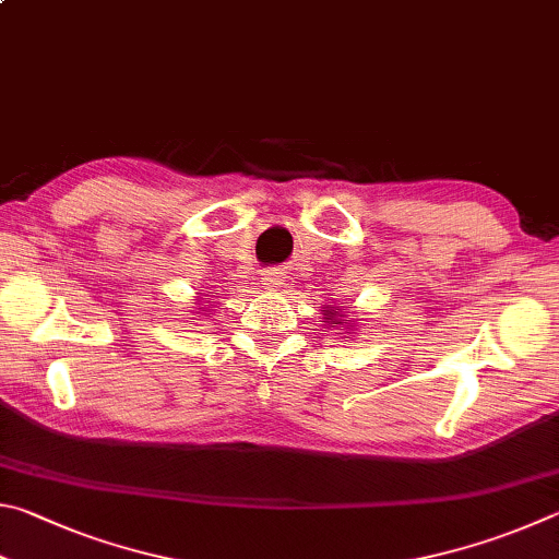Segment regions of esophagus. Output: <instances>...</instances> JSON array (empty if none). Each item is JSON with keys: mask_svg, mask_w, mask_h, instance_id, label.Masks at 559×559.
<instances>
[{"mask_svg": "<svg viewBox=\"0 0 559 559\" xmlns=\"http://www.w3.org/2000/svg\"><path fill=\"white\" fill-rule=\"evenodd\" d=\"M260 282L267 289H272V287H282L285 285V274H282L280 270H267V272H262V277H260Z\"/></svg>", "mask_w": 559, "mask_h": 559, "instance_id": "esophagus-1", "label": "esophagus"}]
</instances>
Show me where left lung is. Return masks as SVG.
Segmentation results:
<instances>
[{"label": "left lung", "instance_id": "1", "mask_svg": "<svg viewBox=\"0 0 559 559\" xmlns=\"http://www.w3.org/2000/svg\"><path fill=\"white\" fill-rule=\"evenodd\" d=\"M336 317H338V311H336L334 307H331V309L326 307V309H324V319H331V324H334ZM346 321H348V319H346ZM346 321H336V324H346ZM326 324H329V321H326Z\"/></svg>", "mask_w": 559, "mask_h": 559}]
</instances>
